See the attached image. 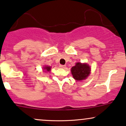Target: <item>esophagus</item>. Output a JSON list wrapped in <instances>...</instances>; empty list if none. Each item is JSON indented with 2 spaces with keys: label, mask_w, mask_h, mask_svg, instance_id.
<instances>
[{
  "label": "esophagus",
  "mask_w": 126,
  "mask_h": 126,
  "mask_svg": "<svg viewBox=\"0 0 126 126\" xmlns=\"http://www.w3.org/2000/svg\"><path fill=\"white\" fill-rule=\"evenodd\" d=\"M60 67L61 68H63V69H64L65 68V67H66V65H60Z\"/></svg>",
  "instance_id": "obj_1"
}]
</instances>
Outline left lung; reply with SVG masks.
I'll return each instance as SVG.
<instances>
[{"mask_svg": "<svg viewBox=\"0 0 126 126\" xmlns=\"http://www.w3.org/2000/svg\"><path fill=\"white\" fill-rule=\"evenodd\" d=\"M90 72V68L86 63H78L75 66L71 68V72L73 77L76 80H82L89 76Z\"/></svg>", "mask_w": 126, "mask_h": 126, "instance_id": "1", "label": "left lung"}]
</instances>
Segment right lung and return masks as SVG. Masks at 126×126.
<instances>
[{
	"mask_svg": "<svg viewBox=\"0 0 126 126\" xmlns=\"http://www.w3.org/2000/svg\"><path fill=\"white\" fill-rule=\"evenodd\" d=\"M44 69H45L46 71H50V69H51V67L50 66H46L45 67V68H44Z\"/></svg>",
	"mask_w": 126,
	"mask_h": 126,
	"instance_id": "obj_1",
	"label": "right lung"
}]
</instances>
